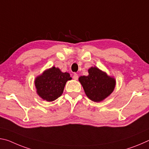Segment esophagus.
Segmentation results:
<instances>
[{
  "label": "esophagus",
  "mask_w": 149,
  "mask_h": 149,
  "mask_svg": "<svg viewBox=\"0 0 149 149\" xmlns=\"http://www.w3.org/2000/svg\"><path fill=\"white\" fill-rule=\"evenodd\" d=\"M73 79L75 80H77L78 79V75L76 74H74V75H73Z\"/></svg>",
  "instance_id": "obj_1"
}]
</instances>
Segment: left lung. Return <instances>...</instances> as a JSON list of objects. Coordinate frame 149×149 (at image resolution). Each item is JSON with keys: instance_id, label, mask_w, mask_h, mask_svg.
Returning a JSON list of instances; mask_svg holds the SVG:
<instances>
[{"instance_id": "1", "label": "left lung", "mask_w": 149, "mask_h": 149, "mask_svg": "<svg viewBox=\"0 0 149 149\" xmlns=\"http://www.w3.org/2000/svg\"><path fill=\"white\" fill-rule=\"evenodd\" d=\"M88 72L89 75L81 76L79 82L89 99L95 102L102 101L114 91L116 81L97 67L91 68Z\"/></svg>"}]
</instances>
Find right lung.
<instances>
[{
  "mask_svg": "<svg viewBox=\"0 0 149 149\" xmlns=\"http://www.w3.org/2000/svg\"><path fill=\"white\" fill-rule=\"evenodd\" d=\"M71 79L68 73H62L58 68L52 67L35 79L37 94L42 99L53 101L62 95L65 83Z\"/></svg>",
  "mask_w": 149,
  "mask_h": 149,
  "instance_id": "right-lung-1",
  "label": "right lung"
}]
</instances>
